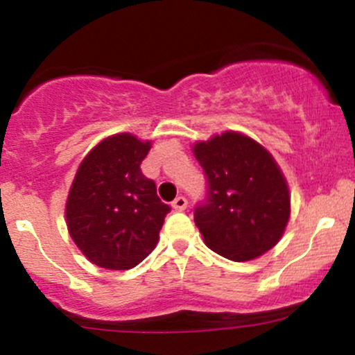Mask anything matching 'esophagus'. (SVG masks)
Returning a JSON list of instances; mask_svg holds the SVG:
<instances>
[{"instance_id":"34e87169","label":"esophagus","mask_w":355,"mask_h":355,"mask_svg":"<svg viewBox=\"0 0 355 355\" xmlns=\"http://www.w3.org/2000/svg\"><path fill=\"white\" fill-rule=\"evenodd\" d=\"M172 207H173L175 210H178V211L185 210V209H187V198H185V197H177V198H175V200L172 202Z\"/></svg>"}]
</instances>
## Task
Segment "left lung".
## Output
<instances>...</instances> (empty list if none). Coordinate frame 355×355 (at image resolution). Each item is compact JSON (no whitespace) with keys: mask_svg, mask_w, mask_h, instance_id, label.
<instances>
[{"mask_svg":"<svg viewBox=\"0 0 355 355\" xmlns=\"http://www.w3.org/2000/svg\"><path fill=\"white\" fill-rule=\"evenodd\" d=\"M207 180L195 225L211 250L245 262L277 245L291 217V195L274 157L237 132L193 145Z\"/></svg>","mask_w":355,"mask_h":355,"instance_id":"obj_1","label":"left lung"}]
</instances>
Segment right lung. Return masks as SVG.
I'll use <instances>...</instances> for the list:
<instances>
[{"mask_svg":"<svg viewBox=\"0 0 355 355\" xmlns=\"http://www.w3.org/2000/svg\"><path fill=\"white\" fill-rule=\"evenodd\" d=\"M150 146L120 133L100 141L78 166L64 214L73 242L95 266L128 270L157 247L170 207L140 170Z\"/></svg>","mask_w":355,"mask_h":355,"instance_id":"right-lung-1","label":"right lung"}]
</instances>
